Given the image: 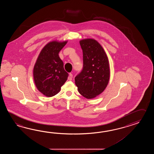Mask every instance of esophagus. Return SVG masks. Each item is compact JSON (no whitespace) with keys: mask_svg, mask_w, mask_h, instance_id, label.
Listing matches in <instances>:
<instances>
[{"mask_svg":"<svg viewBox=\"0 0 154 154\" xmlns=\"http://www.w3.org/2000/svg\"><path fill=\"white\" fill-rule=\"evenodd\" d=\"M72 73H70L69 74V77H68V79L69 80H72Z\"/></svg>","mask_w":154,"mask_h":154,"instance_id":"obj_1","label":"esophagus"}]
</instances>
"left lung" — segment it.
<instances>
[{
  "label": "left lung",
  "mask_w": 154,
  "mask_h": 154,
  "mask_svg": "<svg viewBox=\"0 0 154 154\" xmlns=\"http://www.w3.org/2000/svg\"><path fill=\"white\" fill-rule=\"evenodd\" d=\"M80 45L83 53V68L76 76L78 91L85 98H95L108 85L110 71L104 49L94 39H82Z\"/></svg>",
  "instance_id": "left-lung-1"
}]
</instances>
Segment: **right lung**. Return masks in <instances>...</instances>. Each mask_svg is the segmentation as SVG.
Here are the masks:
<instances>
[{"instance_id": "1", "label": "right lung", "mask_w": 154, "mask_h": 154, "mask_svg": "<svg viewBox=\"0 0 154 154\" xmlns=\"http://www.w3.org/2000/svg\"><path fill=\"white\" fill-rule=\"evenodd\" d=\"M66 43L67 41H53L47 44L39 53L34 66L35 85L39 91L47 97L57 94L69 75L58 55Z\"/></svg>"}]
</instances>
